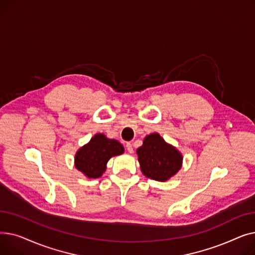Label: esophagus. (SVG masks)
Wrapping results in <instances>:
<instances>
[{"mask_svg": "<svg viewBox=\"0 0 255 255\" xmlns=\"http://www.w3.org/2000/svg\"><path fill=\"white\" fill-rule=\"evenodd\" d=\"M126 148H127V151H128L130 154H132V153H133V146H132V143L127 142V143H126Z\"/></svg>", "mask_w": 255, "mask_h": 255, "instance_id": "34e87169", "label": "esophagus"}]
</instances>
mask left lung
Returning <instances> with one entry per match:
<instances>
[{"instance_id":"1","label":"left lung","mask_w":255,"mask_h":255,"mask_svg":"<svg viewBox=\"0 0 255 255\" xmlns=\"http://www.w3.org/2000/svg\"><path fill=\"white\" fill-rule=\"evenodd\" d=\"M136 154L143 175L159 182H165L175 176L183 164L182 153L157 132L143 138Z\"/></svg>"}]
</instances>
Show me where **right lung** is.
<instances>
[{
    "label": "right lung",
    "mask_w": 255,
    "mask_h": 255,
    "mask_svg": "<svg viewBox=\"0 0 255 255\" xmlns=\"http://www.w3.org/2000/svg\"><path fill=\"white\" fill-rule=\"evenodd\" d=\"M123 144L116 139L96 133L90 141L77 150L74 157L75 167L89 179L100 178L106 170L112 157L124 153Z\"/></svg>",
    "instance_id": "right-lung-1"
}]
</instances>
